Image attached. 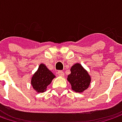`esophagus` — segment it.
<instances>
[{"instance_id":"1","label":"esophagus","mask_w":122,"mask_h":122,"mask_svg":"<svg viewBox=\"0 0 122 122\" xmlns=\"http://www.w3.org/2000/svg\"><path fill=\"white\" fill-rule=\"evenodd\" d=\"M58 76H60V77H64V72H62V71H58Z\"/></svg>"}]
</instances>
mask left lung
<instances>
[{"instance_id": "obj_1", "label": "left lung", "mask_w": 122, "mask_h": 122, "mask_svg": "<svg viewBox=\"0 0 122 122\" xmlns=\"http://www.w3.org/2000/svg\"><path fill=\"white\" fill-rule=\"evenodd\" d=\"M67 80L73 91L82 93L90 86L91 77L81 64L76 63L71 66V74L68 75Z\"/></svg>"}]
</instances>
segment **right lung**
<instances>
[{"instance_id":"right-lung-1","label":"right lung","mask_w":122,"mask_h":122,"mask_svg":"<svg viewBox=\"0 0 122 122\" xmlns=\"http://www.w3.org/2000/svg\"><path fill=\"white\" fill-rule=\"evenodd\" d=\"M56 76L46 67L44 64H41L31 79V85L36 92H44Z\"/></svg>"}]
</instances>
